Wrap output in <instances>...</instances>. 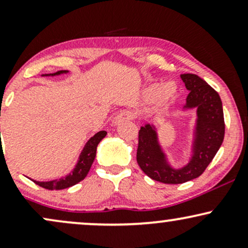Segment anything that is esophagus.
Wrapping results in <instances>:
<instances>
[{
	"mask_svg": "<svg viewBox=\"0 0 248 248\" xmlns=\"http://www.w3.org/2000/svg\"><path fill=\"white\" fill-rule=\"evenodd\" d=\"M134 119V114L129 110H124L121 112L120 114H118L114 119V124H120V122H124V121H130Z\"/></svg>",
	"mask_w": 248,
	"mask_h": 248,
	"instance_id": "obj_1",
	"label": "esophagus"
}]
</instances>
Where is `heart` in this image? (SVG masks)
<instances>
[{
	"mask_svg": "<svg viewBox=\"0 0 248 248\" xmlns=\"http://www.w3.org/2000/svg\"><path fill=\"white\" fill-rule=\"evenodd\" d=\"M144 96H146L147 100H158V104L161 106H168L177 96V88L171 82H168L166 85L154 84L147 88L146 92H144Z\"/></svg>",
	"mask_w": 248,
	"mask_h": 248,
	"instance_id": "1",
	"label": "heart"
}]
</instances>
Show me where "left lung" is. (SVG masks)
Returning a JSON list of instances; mask_svg holds the SVG:
<instances>
[{"label": "left lung", "mask_w": 248, "mask_h": 248, "mask_svg": "<svg viewBox=\"0 0 248 248\" xmlns=\"http://www.w3.org/2000/svg\"><path fill=\"white\" fill-rule=\"evenodd\" d=\"M181 78L186 90L190 91L183 108H195L197 113L190 161L184 167L173 168L158 142L156 127L147 124L139 132L136 153L139 166L148 177L166 184L186 183L199 177L224 141L225 122L220 96L198 76L184 73Z\"/></svg>", "instance_id": "8db88e82"}]
</instances>
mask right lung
<instances>
[{"label": "right lung", "mask_w": 248, "mask_h": 248, "mask_svg": "<svg viewBox=\"0 0 248 248\" xmlns=\"http://www.w3.org/2000/svg\"><path fill=\"white\" fill-rule=\"evenodd\" d=\"M69 71H58L56 73H50V75H43V76H59L62 73H67ZM1 134V133H0ZM107 135V132L101 130L98 132L95 135H93L85 144L84 149L81 150L80 155H79V160L77 162V166L75 169L71 171V173L66 175L65 177H62L59 179H53V181L49 182H38V181H32L35 182L37 186L44 187L47 190H62V189H67V187L76 186L77 183L82 181L87 176L88 171H90L91 166H92L93 161L95 158L96 154V147H98L99 142H100L105 136Z\"/></svg>", "instance_id": "1"}]
</instances>
